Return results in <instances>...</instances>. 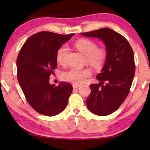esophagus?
Returning a JSON list of instances; mask_svg holds the SVG:
<instances>
[{
    "instance_id": "1",
    "label": "esophagus",
    "mask_w": 150,
    "mask_h": 150,
    "mask_svg": "<svg viewBox=\"0 0 150 150\" xmlns=\"http://www.w3.org/2000/svg\"><path fill=\"white\" fill-rule=\"evenodd\" d=\"M72 87H73L74 89H79V88L81 87V85H77V84H73Z\"/></svg>"
}]
</instances>
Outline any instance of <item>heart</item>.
Returning a JSON list of instances; mask_svg holds the SVG:
<instances>
[{
  "label": "heart",
  "instance_id": "obj_1",
  "mask_svg": "<svg viewBox=\"0 0 150 150\" xmlns=\"http://www.w3.org/2000/svg\"><path fill=\"white\" fill-rule=\"evenodd\" d=\"M77 50L85 57L87 64L95 69H100L103 67L106 59V52L103 48H98V44L93 41L81 39L75 43ZM68 52V47L63 45L57 50L56 58L59 64L63 65L65 63V57ZM91 75V71L88 68L79 69L72 67L63 74V79L65 81L75 84L85 83L87 78Z\"/></svg>",
  "mask_w": 150,
  "mask_h": 150
}]
</instances>
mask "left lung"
Returning <instances> with one entry per match:
<instances>
[{
  "instance_id": "8db88e82",
  "label": "left lung",
  "mask_w": 150,
  "mask_h": 150,
  "mask_svg": "<svg viewBox=\"0 0 150 150\" xmlns=\"http://www.w3.org/2000/svg\"><path fill=\"white\" fill-rule=\"evenodd\" d=\"M81 35L100 39L106 46L105 63L97 76L100 83L90 85L91 93L86 104L93 114L108 115L118 109L130 91L135 73L134 52L126 39L110 28Z\"/></svg>"
}]
</instances>
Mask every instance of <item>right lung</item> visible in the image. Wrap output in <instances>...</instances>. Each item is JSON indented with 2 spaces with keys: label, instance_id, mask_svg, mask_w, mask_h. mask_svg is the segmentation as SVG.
<instances>
[{
  "label": "right lung",
  "instance_id": "obj_1",
  "mask_svg": "<svg viewBox=\"0 0 150 150\" xmlns=\"http://www.w3.org/2000/svg\"><path fill=\"white\" fill-rule=\"evenodd\" d=\"M74 35L37 33L26 40L18 54V83L28 104L44 115L54 116L62 112L72 92L69 83L61 82L56 87L49 80L57 67V50Z\"/></svg>",
  "mask_w": 150,
  "mask_h": 150
}]
</instances>
